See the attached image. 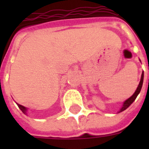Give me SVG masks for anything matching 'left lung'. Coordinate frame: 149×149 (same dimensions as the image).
Returning a JSON list of instances; mask_svg holds the SVG:
<instances>
[{"instance_id":"8db88e82","label":"left lung","mask_w":149,"mask_h":149,"mask_svg":"<svg viewBox=\"0 0 149 149\" xmlns=\"http://www.w3.org/2000/svg\"><path fill=\"white\" fill-rule=\"evenodd\" d=\"M143 80H144V72H142V73H141V80H140V82H139V86H138V87H137L135 92L133 93V95H132V97H130L128 99L126 100L123 103L122 107H120V111H118V113H120V112H122V111H124L125 110H126V109H127V107H129L130 105H131V104L134 101V100L136 99L137 96L139 95V93H140V91H141V87H142V84H143Z\"/></svg>"}]
</instances>
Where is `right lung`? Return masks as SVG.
Masks as SVG:
<instances>
[{
  "label": "right lung",
  "mask_w": 149,
  "mask_h": 149,
  "mask_svg": "<svg viewBox=\"0 0 149 149\" xmlns=\"http://www.w3.org/2000/svg\"><path fill=\"white\" fill-rule=\"evenodd\" d=\"M16 104H17V105L18 106V107L21 109V111H22V112L24 113V114H26L27 115V111H28V108H27V107H25L22 106V105H21V104H17V103H16Z\"/></svg>",
  "instance_id": "add662e5"
}]
</instances>
